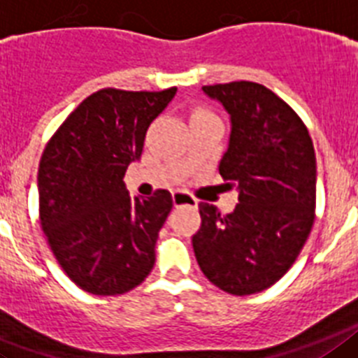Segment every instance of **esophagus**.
<instances>
[{"label":"esophagus","instance_id":"obj_1","mask_svg":"<svg viewBox=\"0 0 358 358\" xmlns=\"http://www.w3.org/2000/svg\"><path fill=\"white\" fill-rule=\"evenodd\" d=\"M173 203H175V207H178V205H192V207H196L198 200L185 191H175L173 192Z\"/></svg>","mask_w":358,"mask_h":358}]
</instances>
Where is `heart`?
Here are the masks:
<instances>
[{
  "mask_svg": "<svg viewBox=\"0 0 358 358\" xmlns=\"http://www.w3.org/2000/svg\"><path fill=\"white\" fill-rule=\"evenodd\" d=\"M203 111H205V110H194V113H192V115H196V113H203Z\"/></svg>",
  "mask_w": 358,
  "mask_h": 358,
  "instance_id": "heart-1",
  "label": "heart"
}]
</instances>
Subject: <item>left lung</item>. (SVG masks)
<instances>
[{
  "label": "left lung",
  "mask_w": 358,
  "mask_h": 358,
  "mask_svg": "<svg viewBox=\"0 0 358 358\" xmlns=\"http://www.w3.org/2000/svg\"><path fill=\"white\" fill-rule=\"evenodd\" d=\"M203 92L231 115L220 175L239 189V203L222 214L201 201L192 248L214 287L252 295L275 285L308 239L315 220V151L299 115L266 86L234 80Z\"/></svg>",
  "instance_id": "8db88e82"
}]
</instances>
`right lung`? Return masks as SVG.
<instances>
[{
  "label": "right lung",
  "mask_w": 358,
  "mask_h": 358,
  "mask_svg": "<svg viewBox=\"0 0 358 358\" xmlns=\"http://www.w3.org/2000/svg\"><path fill=\"white\" fill-rule=\"evenodd\" d=\"M176 88H102L50 136L37 171L39 223L55 259L80 290L120 295L153 270L158 232L173 209L166 189L129 198L124 175Z\"/></svg>",
  "instance_id": "obj_1"
}]
</instances>
